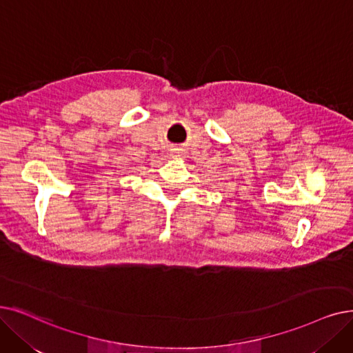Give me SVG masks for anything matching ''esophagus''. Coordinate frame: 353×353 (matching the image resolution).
<instances>
[{"mask_svg":"<svg viewBox=\"0 0 353 353\" xmlns=\"http://www.w3.org/2000/svg\"><path fill=\"white\" fill-rule=\"evenodd\" d=\"M173 154H174V156H181V152H180V151H176V152H173Z\"/></svg>","mask_w":353,"mask_h":353,"instance_id":"34e87169","label":"esophagus"}]
</instances>
